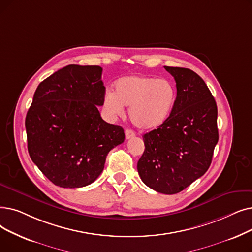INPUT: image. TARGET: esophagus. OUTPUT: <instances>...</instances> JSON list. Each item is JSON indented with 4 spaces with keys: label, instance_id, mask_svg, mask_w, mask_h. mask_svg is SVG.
Here are the masks:
<instances>
[{
    "label": "esophagus",
    "instance_id": "34e87169",
    "mask_svg": "<svg viewBox=\"0 0 252 252\" xmlns=\"http://www.w3.org/2000/svg\"><path fill=\"white\" fill-rule=\"evenodd\" d=\"M136 136V134H135V132L134 130H132V129H126V139H132V138H134Z\"/></svg>",
    "mask_w": 252,
    "mask_h": 252
}]
</instances>
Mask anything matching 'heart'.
I'll use <instances>...</instances> for the list:
<instances>
[{"instance_id":"1","label":"heart","mask_w":252,"mask_h":252,"mask_svg":"<svg viewBox=\"0 0 252 252\" xmlns=\"http://www.w3.org/2000/svg\"><path fill=\"white\" fill-rule=\"evenodd\" d=\"M176 101V90L166 79L151 76H126L116 81L114 93L104 96L105 110L113 116L129 107V119L138 128L152 130L161 126L170 117Z\"/></svg>"}]
</instances>
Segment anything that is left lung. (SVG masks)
<instances>
[{
  "label": "left lung",
  "instance_id": "obj_1",
  "mask_svg": "<svg viewBox=\"0 0 252 252\" xmlns=\"http://www.w3.org/2000/svg\"><path fill=\"white\" fill-rule=\"evenodd\" d=\"M165 69L176 81V101L167 122L143 136L145 150L137 168L148 188L174 194L203 176L211 165L218 142L217 106L195 72Z\"/></svg>",
  "mask_w": 252,
  "mask_h": 252
}]
</instances>
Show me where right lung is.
Listing matches in <instances>:
<instances>
[{"label": "right lung", "instance_id": "right-lung-1", "mask_svg": "<svg viewBox=\"0 0 252 252\" xmlns=\"http://www.w3.org/2000/svg\"><path fill=\"white\" fill-rule=\"evenodd\" d=\"M100 65L69 64L37 87L26 117L32 160L58 187L83 188L103 172L108 152L125 141L124 128L97 110L105 86Z\"/></svg>", "mask_w": 252, "mask_h": 252}]
</instances>
